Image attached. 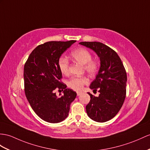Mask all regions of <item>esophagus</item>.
<instances>
[{
  "mask_svg": "<svg viewBox=\"0 0 150 150\" xmlns=\"http://www.w3.org/2000/svg\"><path fill=\"white\" fill-rule=\"evenodd\" d=\"M76 93H77V96H80V95H81V94L82 93V92H77Z\"/></svg>",
  "mask_w": 150,
  "mask_h": 150,
  "instance_id": "esophagus-1",
  "label": "esophagus"
}]
</instances>
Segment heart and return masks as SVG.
Returning <instances> with one entry per match:
<instances>
[{
    "instance_id": "heart-1",
    "label": "heart",
    "mask_w": 150,
    "mask_h": 150,
    "mask_svg": "<svg viewBox=\"0 0 150 150\" xmlns=\"http://www.w3.org/2000/svg\"><path fill=\"white\" fill-rule=\"evenodd\" d=\"M71 56L75 61L83 64L85 70L90 75L96 74L99 69V61L92 58V53L85 47H79L73 50L71 53ZM58 66L63 74L68 75L69 74V61L66 58L60 57L58 60ZM88 83V79L86 76H77L69 80L67 85L74 90H80Z\"/></svg>"
}]
</instances>
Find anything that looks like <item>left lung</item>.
<instances>
[{"label": "left lung", "mask_w": 150, "mask_h": 150, "mask_svg": "<svg viewBox=\"0 0 150 150\" xmlns=\"http://www.w3.org/2000/svg\"><path fill=\"white\" fill-rule=\"evenodd\" d=\"M80 45L92 49L100 60L96 79L90 88L99 92L98 97L90 93L86 105L88 116L97 122H105L119 112L126 97L127 73L122 62L115 51L100 42H81Z\"/></svg>", "instance_id": "1"}]
</instances>
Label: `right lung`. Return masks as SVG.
Listing matches in <instances>:
<instances>
[{
  "label": "right lung",
  "mask_w": 150,
  "mask_h": 150,
  "mask_svg": "<svg viewBox=\"0 0 150 150\" xmlns=\"http://www.w3.org/2000/svg\"><path fill=\"white\" fill-rule=\"evenodd\" d=\"M76 42L50 41L38 46L24 65L25 93L34 111L44 121L55 123L67 117L76 92L66 88L60 81L62 74L58 60L65 50ZM57 88L64 94L57 97Z\"/></svg>",
  "instance_id": "add662e5"
}]
</instances>
